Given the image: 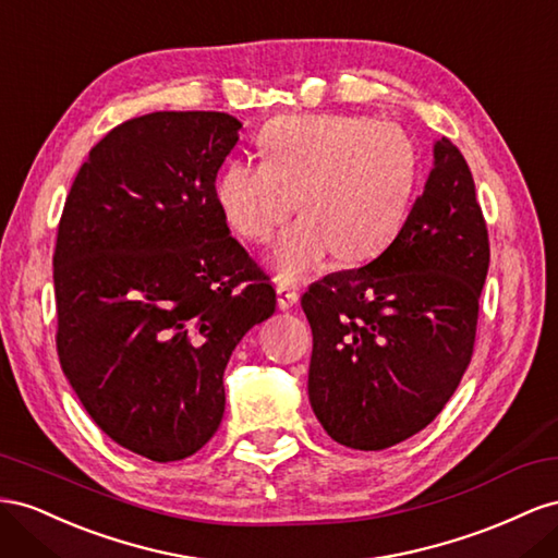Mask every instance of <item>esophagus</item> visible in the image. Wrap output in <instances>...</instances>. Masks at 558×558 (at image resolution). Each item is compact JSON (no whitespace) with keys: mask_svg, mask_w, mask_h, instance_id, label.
Instances as JSON below:
<instances>
[{"mask_svg":"<svg viewBox=\"0 0 558 558\" xmlns=\"http://www.w3.org/2000/svg\"><path fill=\"white\" fill-rule=\"evenodd\" d=\"M276 292H278V308L280 311H290L292 306L299 304V290L294 288V284L280 282Z\"/></svg>","mask_w":558,"mask_h":558,"instance_id":"esophagus-1","label":"esophagus"}]
</instances>
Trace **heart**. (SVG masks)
I'll return each instance as SVG.
<instances>
[{
    "label": "heart",
    "mask_w": 558,
    "mask_h": 558,
    "mask_svg": "<svg viewBox=\"0 0 558 558\" xmlns=\"http://www.w3.org/2000/svg\"><path fill=\"white\" fill-rule=\"evenodd\" d=\"M264 161H231L215 198L243 241L264 245L301 219L274 254L280 280H301L331 254L369 262L402 233L418 182V156L392 123L348 114L282 117L259 135Z\"/></svg>",
    "instance_id": "heart-1"
}]
</instances>
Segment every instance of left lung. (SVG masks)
<instances>
[{"instance_id": "8db88e82", "label": "left lung", "mask_w": 558, "mask_h": 558, "mask_svg": "<svg viewBox=\"0 0 558 558\" xmlns=\"http://www.w3.org/2000/svg\"><path fill=\"white\" fill-rule=\"evenodd\" d=\"M488 259L472 172L441 137L392 245L301 296L313 331L311 407L333 441L380 451L437 418L472 360Z\"/></svg>"}]
</instances>
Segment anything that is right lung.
<instances>
[{"label":"right lung","mask_w":558,"mask_h":558,"mask_svg":"<svg viewBox=\"0 0 558 558\" xmlns=\"http://www.w3.org/2000/svg\"><path fill=\"white\" fill-rule=\"evenodd\" d=\"M241 129L225 111L123 121L78 168L58 225L60 367L95 425L156 463L217 433L233 348L276 311L215 198Z\"/></svg>","instance_id":"add662e5"}]
</instances>
